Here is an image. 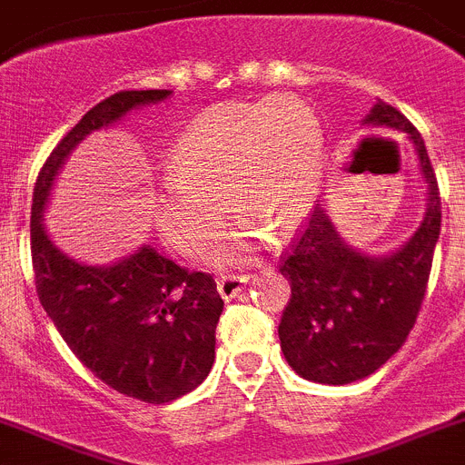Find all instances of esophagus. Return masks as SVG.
<instances>
[{
	"mask_svg": "<svg viewBox=\"0 0 465 465\" xmlns=\"http://www.w3.org/2000/svg\"><path fill=\"white\" fill-rule=\"evenodd\" d=\"M246 283H249V276L246 274H228V276H221L216 288H219V295L228 302L232 300V297L240 295L242 288H244Z\"/></svg>",
	"mask_w": 465,
	"mask_h": 465,
	"instance_id": "1",
	"label": "esophagus"
}]
</instances>
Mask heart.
Returning <instances> with one entry per match:
<instances>
[{"instance_id": "obj_1", "label": "heart", "mask_w": 465, "mask_h": 465, "mask_svg": "<svg viewBox=\"0 0 465 465\" xmlns=\"http://www.w3.org/2000/svg\"><path fill=\"white\" fill-rule=\"evenodd\" d=\"M321 170L322 129L306 104L270 96L214 105L174 144L173 168L159 174L152 193V214L173 249L198 258L221 237L230 204L244 221L214 261L240 262L272 232L288 235L309 219Z\"/></svg>"}]
</instances>
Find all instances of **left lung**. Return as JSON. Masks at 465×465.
I'll return each instance as SVG.
<instances>
[{"mask_svg":"<svg viewBox=\"0 0 465 465\" xmlns=\"http://www.w3.org/2000/svg\"><path fill=\"white\" fill-rule=\"evenodd\" d=\"M361 126L406 134L427 184V212L399 249L369 255L339 235L318 204L300 240L281 262L291 302L279 322L281 351L292 371L322 385H348L371 376L411 334L431 274L440 235V191L424 140L385 101H376Z\"/></svg>","mask_w":465,"mask_h":465,"instance_id":"8db88e82","label":"left lung"}]
</instances>
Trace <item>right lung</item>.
Returning a JSON list of instances; mask_svg holds the SVG:
<instances>
[{
	"mask_svg": "<svg viewBox=\"0 0 465 465\" xmlns=\"http://www.w3.org/2000/svg\"><path fill=\"white\" fill-rule=\"evenodd\" d=\"M170 94L119 92L94 105L53 149L32 198V262L45 313L94 376L144 403L184 397L210 373L223 311L214 279L174 265L149 244L110 265H87L54 244L44 216L59 170L87 135Z\"/></svg>",
	"mask_w": 465,
	"mask_h": 465,
	"instance_id": "1",
	"label": "right lung"
}]
</instances>
